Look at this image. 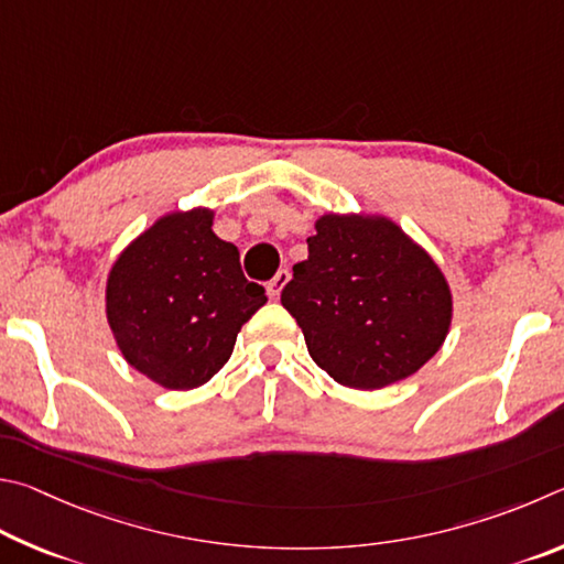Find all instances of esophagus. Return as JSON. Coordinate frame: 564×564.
<instances>
[{
  "instance_id": "obj_1",
  "label": "esophagus",
  "mask_w": 564,
  "mask_h": 564,
  "mask_svg": "<svg viewBox=\"0 0 564 564\" xmlns=\"http://www.w3.org/2000/svg\"><path fill=\"white\" fill-rule=\"evenodd\" d=\"M290 282V270H280L274 274V280L267 284V294H270L272 300H276L282 294V290H284V284Z\"/></svg>"
}]
</instances>
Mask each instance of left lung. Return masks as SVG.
Here are the masks:
<instances>
[{
    "instance_id": "obj_1",
    "label": "left lung",
    "mask_w": 564,
    "mask_h": 564,
    "mask_svg": "<svg viewBox=\"0 0 564 564\" xmlns=\"http://www.w3.org/2000/svg\"><path fill=\"white\" fill-rule=\"evenodd\" d=\"M292 267L282 307L310 357L349 389L409 379L446 341L451 288L433 257L383 215L327 213Z\"/></svg>"
}]
</instances>
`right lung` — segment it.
Listing matches in <instances>:
<instances>
[{
    "instance_id": "right-lung-1",
    "label": "right lung",
    "mask_w": 564,
    "mask_h": 564,
    "mask_svg": "<svg viewBox=\"0 0 564 564\" xmlns=\"http://www.w3.org/2000/svg\"><path fill=\"white\" fill-rule=\"evenodd\" d=\"M215 213H167L118 254L106 317L123 359L163 389L203 387L225 367L237 332L267 302L240 252L213 232Z\"/></svg>"
}]
</instances>
